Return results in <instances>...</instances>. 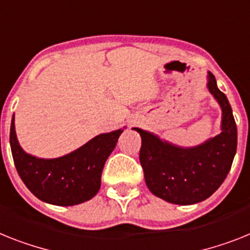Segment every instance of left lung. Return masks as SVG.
<instances>
[{"instance_id":"1","label":"left lung","mask_w":250,"mask_h":250,"mask_svg":"<svg viewBox=\"0 0 250 250\" xmlns=\"http://www.w3.org/2000/svg\"><path fill=\"white\" fill-rule=\"evenodd\" d=\"M207 89L221 108V132L193 147L161 140L152 132L132 128L141 136L140 161L145 182L154 196L174 205H194L219 189L236 154L238 131L231 106L208 71Z\"/></svg>"}]
</instances>
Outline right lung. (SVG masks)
<instances>
[{
    "mask_svg": "<svg viewBox=\"0 0 250 250\" xmlns=\"http://www.w3.org/2000/svg\"><path fill=\"white\" fill-rule=\"evenodd\" d=\"M123 129L102 133L81 147L56 159H43L25 152L10 128V146L19 175L28 189L43 202L73 206L91 200L99 192L102 171Z\"/></svg>",
    "mask_w": 250,
    "mask_h": 250,
    "instance_id": "add662e5",
    "label": "right lung"
}]
</instances>
